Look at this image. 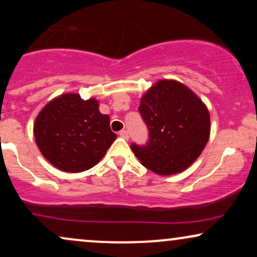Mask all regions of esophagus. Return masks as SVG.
Segmentation results:
<instances>
[{"instance_id":"34e87169","label":"esophagus","mask_w":257,"mask_h":257,"mask_svg":"<svg viewBox=\"0 0 257 257\" xmlns=\"http://www.w3.org/2000/svg\"><path fill=\"white\" fill-rule=\"evenodd\" d=\"M119 137L123 139H129V133L126 131H120L119 132Z\"/></svg>"}]
</instances>
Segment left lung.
I'll use <instances>...</instances> for the list:
<instances>
[{
	"label": "left lung",
	"instance_id": "obj_1",
	"mask_svg": "<svg viewBox=\"0 0 257 257\" xmlns=\"http://www.w3.org/2000/svg\"><path fill=\"white\" fill-rule=\"evenodd\" d=\"M139 112L149 141L132 150L144 167L159 175L178 174L199 157L209 140L210 116L192 90L178 81L153 84L140 100Z\"/></svg>",
	"mask_w": 257,
	"mask_h": 257
}]
</instances>
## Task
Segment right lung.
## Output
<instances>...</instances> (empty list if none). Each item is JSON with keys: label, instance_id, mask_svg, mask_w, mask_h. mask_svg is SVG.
<instances>
[{"label": "right lung", "instance_id": "obj_1", "mask_svg": "<svg viewBox=\"0 0 257 257\" xmlns=\"http://www.w3.org/2000/svg\"><path fill=\"white\" fill-rule=\"evenodd\" d=\"M34 135L43 157L58 169L81 173L99 163L117 135L98 100L63 94L38 113Z\"/></svg>", "mask_w": 257, "mask_h": 257}]
</instances>
